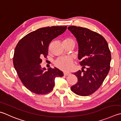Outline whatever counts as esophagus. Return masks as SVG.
<instances>
[{
    "instance_id": "1",
    "label": "esophagus",
    "mask_w": 121,
    "mask_h": 121,
    "mask_svg": "<svg viewBox=\"0 0 121 121\" xmlns=\"http://www.w3.org/2000/svg\"><path fill=\"white\" fill-rule=\"evenodd\" d=\"M64 75H65V76H68V75H69L70 74V73H66V72H64Z\"/></svg>"
}]
</instances>
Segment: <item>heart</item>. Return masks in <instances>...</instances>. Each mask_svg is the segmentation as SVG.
Instances as JSON below:
<instances>
[{
	"instance_id": "b5f03b06",
	"label": "heart",
	"mask_w": 121,
	"mask_h": 121,
	"mask_svg": "<svg viewBox=\"0 0 121 121\" xmlns=\"http://www.w3.org/2000/svg\"><path fill=\"white\" fill-rule=\"evenodd\" d=\"M63 43H72L75 44V40L71 37H68L63 40ZM54 65L59 69L64 71H69L71 69L73 66V61L69 57H59L54 61Z\"/></svg>"
}]
</instances>
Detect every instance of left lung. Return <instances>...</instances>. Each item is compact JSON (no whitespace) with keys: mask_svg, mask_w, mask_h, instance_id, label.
<instances>
[{"mask_svg":"<svg viewBox=\"0 0 121 121\" xmlns=\"http://www.w3.org/2000/svg\"><path fill=\"white\" fill-rule=\"evenodd\" d=\"M68 29L77 38L78 58L83 68L73 73L78 82L71 90L80 96L91 95L101 86L110 69L111 54L108 42L102 35L87 28L72 26Z\"/></svg>","mask_w":121,"mask_h":121,"instance_id":"left-lung-1","label":"left lung"}]
</instances>
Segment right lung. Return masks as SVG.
I'll use <instances>...</instances> for the list:
<instances>
[{"label": "right lung", "mask_w": 121, "mask_h": 121, "mask_svg": "<svg viewBox=\"0 0 121 121\" xmlns=\"http://www.w3.org/2000/svg\"><path fill=\"white\" fill-rule=\"evenodd\" d=\"M67 26L41 28L21 39L14 52L13 63L17 74L26 88L37 94H46L54 86V79L63 77L58 69H42V58H47L49 43L67 29Z\"/></svg>", "instance_id": "right-lung-1"}]
</instances>
